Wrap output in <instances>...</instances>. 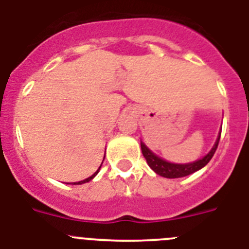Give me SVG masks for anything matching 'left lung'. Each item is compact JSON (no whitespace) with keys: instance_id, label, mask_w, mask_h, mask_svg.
I'll use <instances>...</instances> for the list:
<instances>
[{"instance_id":"left-lung-1","label":"left lung","mask_w":249,"mask_h":249,"mask_svg":"<svg viewBox=\"0 0 249 249\" xmlns=\"http://www.w3.org/2000/svg\"><path fill=\"white\" fill-rule=\"evenodd\" d=\"M219 138H221V132H219V136L218 138H217V141H215L213 148L211 149L203 158L196 160V162H192V163L186 164L171 163V162H167V160H162V158H160L158 156H156L143 142H141V149H142L143 157L146 158L148 166L151 167L157 175L166 178H179L186 177V176L188 175H192V173L197 172L198 169L203 168V167L210 162L211 158L213 157V155H214L215 149L218 147Z\"/></svg>"}]
</instances>
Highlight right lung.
I'll list each match as a JSON object with an SVG mask.
<instances>
[{
  "label": "right lung",
  "instance_id": "1",
  "mask_svg": "<svg viewBox=\"0 0 249 249\" xmlns=\"http://www.w3.org/2000/svg\"><path fill=\"white\" fill-rule=\"evenodd\" d=\"M100 168H101V166H100ZM100 168H98V169H97V172H94V173H93V175H92V176H91V177H89V178H86V179H83V181H80V182H74V183H73V184H82V183H86V182H89V181H91V179H92V178H93V177H94V176L97 175V173H98V171H100Z\"/></svg>",
  "mask_w": 249,
  "mask_h": 249
}]
</instances>
